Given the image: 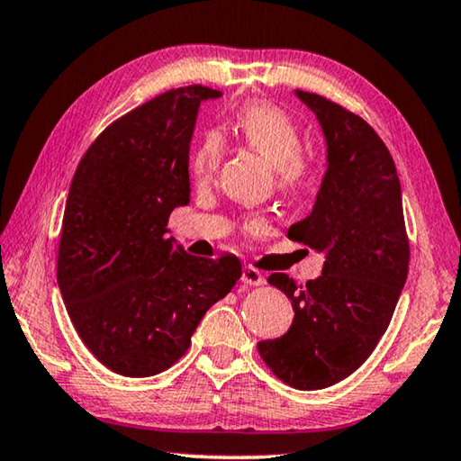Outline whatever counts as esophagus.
<instances>
[{"instance_id": "esophagus-1", "label": "esophagus", "mask_w": 461, "mask_h": 461, "mask_svg": "<svg viewBox=\"0 0 461 461\" xmlns=\"http://www.w3.org/2000/svg\"><path fill=\"white\" fill-rule=\"evenodd\" d=\"M241 283L248 286H262L267 283V278H264L260 270H256L252 267H244V270H241Z\"/></svg>"}]
</instances>
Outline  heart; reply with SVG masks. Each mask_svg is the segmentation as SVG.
I'll return each instance as SVG.
<instances>
[{
	"instance_id": "obj_1",
	"label": "heart",
	"mask_w": 461,
	"mask_h": 461,
	"mask_svg": "<svg viewBox=\"0 0 461 461\" xmlns=\"http://www.w3.org/2000/svg\"><path fill=\"white\" fill-rule=\"evenodd\" d=\"M233 134L249 150L258 152L275 167L283 189L299 186L309 173V162L301 152L303 134L291 115L270 104H252L241 109L233 122ZM221 158L220 136L209 134L197 146L191 158V173L197 181H207Z\"/></svg>"
}]
</instances>
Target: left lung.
<instances>
[{
  "mask_svg": "<svg viewBox=\"0 0 461 461\" xmlns=\"http://www.w3.org/2000/svg\"><path fill=\"white\" fill-rule=\"evenodd\" d=\"M315 113L327 165L315 205L286 236L325 256L321 276L299 285L270 275L294 311L291 330L258 343L262 360L299 390L327 388L368 360L409 275L401 181L388 148L362 118L315 93L294 91Z\"/></svg>",
  "mask_w": 461,
  "mask_h": 461,
  "instance_id": "obj_1",
  "label": "left lung"
}]
</instances>
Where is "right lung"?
I'll list each match as a JSON object with an SVG mask.
<instances>
[{"label":"right lung","mask_w":461,"mask_h":461,"mask_svg":"<svg viewBox=\"0 0 461 461\" xmlns=\"http://www.w3.org/2000/svg\"><path fill=\"white\" fill-rule=\"evenodd\" d=\"M220 97L201 85L162 93L101 131L75 170L59 288L85 346L122 376L170 368L241 276L236 256L197 258L167 238L170 213L191 197L199 105Z\"/></svg>","instance_id":"right-lung-1"}]
</instances>
